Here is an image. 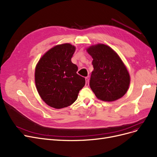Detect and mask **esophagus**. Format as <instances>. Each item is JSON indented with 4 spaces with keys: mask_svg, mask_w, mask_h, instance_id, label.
Masks as SVG:
<instances>
[{
    "mask_svg": "<svg viewBox=\"0 0 157 157\" xmlns=\"http://www.w3.org/2000/svg\"><path fill=\"white\" fill-rule=\"evenodd\" d=\"M85 80H86L85 86H86V87H88V86H89V78L87 77L85 78Z\"/></svg>",
    "mask_w": 157,
    "mask_h": 157,
    "instance_id": "1",
    "label": "esophagus"
}]
</instances>
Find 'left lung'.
Wrapping results in <instances>:
<instances>
[{"label": "left lung", "instance_id": "left-lung-1", "mask_svg": "<svg viewBox=\"0 0 157 157\" xmlns=\"http://www.w3.org/2000/svg\"><path fill=\"white\" fill-rule=\"evenodd\" d=\"M86 50L93 59L89 84L97 98L113 102L123 97L129 88L130 77L119 55L103 44L92 45Z\"/></svg>", "mask_w": 157, "mask_h": 157}]
</instances>
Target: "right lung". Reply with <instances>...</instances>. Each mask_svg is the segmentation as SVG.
<instances>
[{
  "mask_svg": "<svg viewBox=\"0 0 157 157\" xmlns=\"http://www.w3.org/2000/svg\"><path fill=\"white\" fill-rule=\"evenodd\" d=\"M75 51L69 43L49 49L36 65L34 81L40 98L50 107L61 109L77 100L85 79L77 74V65L71 61Z\"/></svg>",
  "mask_w": 157,
  "mask_h": 157,
  "instance_id": "right-lung-1",
  "label": "right lung"
}]
</instances>
